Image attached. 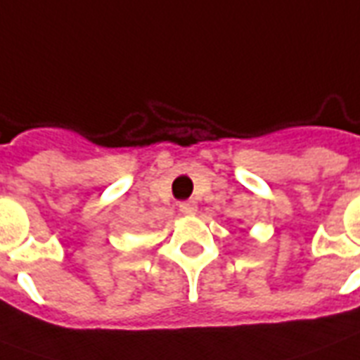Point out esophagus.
Returning a JSON list of instances; mask_svg holds the SVG:
<instances>
[{"label":"esophagus","instance_id":"esophagus-1","mask_svg":"<svg viewBox=\"0 0 360 360\" xmlns=\"http://www.w3.org/2000/svg\"><path fill=\"white\" fill-rule=\"evenodd\" d=\"M180 212H182L184 215H195L197 214V202H195V200L180 202Z\"/></svg>","mask_w":360,"mask_h":360}]
</instances>
